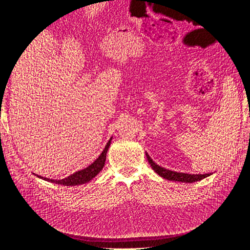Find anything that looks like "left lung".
I'll use <instances>...</instances> for the list:
<instances>
[{
	"instance_id": "1",
	"label": "left lung",
	"mask_w": 250,
	"mask_h": 250,
	"mask_svg": "<svg viewBox=\"0 0 250 250\" xmlns=\"http://www.w3.org/2000/svg\"><path fill=\"white\" fill-rule=\"evenodd\" d=\"M147 160L149 162V164L151 165L152 169L158 174V175L162 176L165 179L168 180H175V181H180V183H195V181L201 180L203 178H206L208 176H209L210 174H188V173H181V172H175V171H171V170H167L161 166H158L157 164H155L151 157L148 155V153H146Z\"/></svg>"
}]
</instances>
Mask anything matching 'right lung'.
Listing matches in <instances>:
<instances>
[{"mask_svg": "<svg viewBox=\"0 0 250 250\" xmlns=\"http://www.w3.org/2000/svg\"><path fill=\"white\" fill-rule=\"evenodd\" d=\"M110 142H111V139L106 144V146H105V148L102 151V153L100 154V156L98 157L92 165H89L88 167H86L85 169L75 172L74 174H72V175L67 176L63 179H59V180L50 179V178H46V177L39 176V175H37V176H39L42 179L47 180V181H51V183H54V184H57V185H62V186H78V185L88 183L89 180H92L97 175V174H99V172L103 169L104 164H105V160H106L107 150L110 146Z\"/></svg>", "mask_w": 250, "mask_h": 250, "instance_id": "add662e5", "label": "right lung"}]
</instances>
